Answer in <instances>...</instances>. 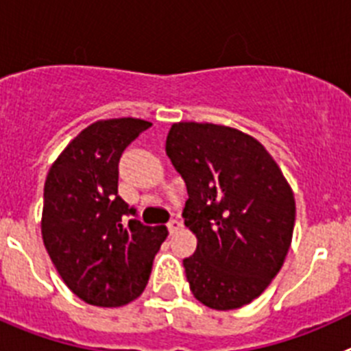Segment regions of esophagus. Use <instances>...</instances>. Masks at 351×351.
Instances as JSON below:
<instances>
[{
    "instance_id": "34e87169",
    "label": "esophagus",
    "mask_w": 351,
    "mask_h": 351,
    "mask_svg": "<svg viewBox=\"0 0 351 351\" xmlns=\"http://www.w3.org/2000/svg\"><path fill=\"white\" fill-rule=\"evenodd\" d=\"M167 228H169L170 234H176V232L181 228V221H179V219H170V221L167 223Z\"/></svg>"
}]
</instances>
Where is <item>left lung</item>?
Instances as JSON below:
<instances>
[{"label": "left lung", "instance_id": "1", "mask_svg": "<svg viewBox=\"0 0 351 351\" xmlns=\"http://www.w3.org/2000/svg\"><path fill=\"white\" fill-rule=\"evenodd\" d=\"M167 156L188 188L182 218L197 251L182 260L195 299L243 308L280 272L295 225V198L256 138L210 123H176Z\"/></svg>", "mask_w": 351, "mask_h": 351}]
</instances>
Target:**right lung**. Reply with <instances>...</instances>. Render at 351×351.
Returning a JSON list of instances; mask_svg holds the SVG:
<instances>
[{
	"mask_svg": "<svg viewBox=\"0 0 351 351\" xmlns=\"http://www.w3.org/2000/svg\"><path fill=\"white\" fill-rule=\"evenodd\" d=\"M149 126L133 117L96 121L47 173L43 244L66 287L93 306L119 308L137 299L169 234L163 225H142L137 209L117 195L121 154Z\"/></svg>",
	"mask_w": 351,
	"mask_h": 351,
	"instance_id": "obj_1",
	"label": "right lung"
}]
</instances>
